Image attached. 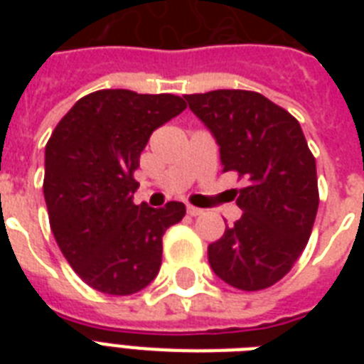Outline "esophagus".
<instances>
[{"label": "esophagus", "instance_id": "1", "mask_svg": "<svg viewBox=\"0 0 364 364\" xmlns=\"http://www.w3.org/2000/svg\"><path fill=\"white\" fill-rule=\"evenodd\" d=\"M187 213L191 217H198L204 213V210H200V208H194V205H187Z\"/></svg>", "mask_w": 364, "mask_h": 364}]
</instances>
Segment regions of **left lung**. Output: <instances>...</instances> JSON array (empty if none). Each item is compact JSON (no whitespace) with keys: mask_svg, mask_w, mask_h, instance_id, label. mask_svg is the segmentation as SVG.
<instances>
[{"mask_svg":"<svg viewBox=\"0 0 364 364\" xmlns=\"http://www.w3.org/2000/svg\"><path fill=\"white\" fill-rule=\"evenodd\" d=\"M188 109L215 137L225 171H238L243 215L210 243L208 260L223 282L259 291L287 274L316 221V159L299 121L259 92L187 94Z\"/></svg>","mask_w":364,"mask_h":364,"instance_id":"obj_1","label":"left lung"}]
</instances>
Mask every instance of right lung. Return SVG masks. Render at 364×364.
<instances>
[{"label":"right lung","mask_w":364,"mask_h":364,"mask_svg":"<svg viewBox=\"0 0 364 364\" xmlns=\"http://www.w3.org/2000/svg\"><path fill=\"white\" fill-rule=\"evenodd\" d=\"M187 104L173 94L98 90L71 107L45 147L43 194L60 251L82 282L126 296L153 282L162 236L183 202L134 204V170L149 137Z\"/></svg>","instance_id":"right-lung-1"}]
</instances>
